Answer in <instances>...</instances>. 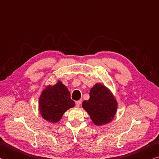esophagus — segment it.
Masks as SVG:
<instances>
[{"label": "esophagus", "instance_id": "1", "mask_svg": "<svg viewBox=\"0 0 159 159\" xmlns=\"http://www.w3.org/2000/svg\"><path fill=\"white\" fill-rule=\"evenodd\" d=\"M81 100H79V101H77V102H76V107H79V106H80V103H81Z\"/></svg>", "mask_w": 159, "mask_h": 159}]
</instances>
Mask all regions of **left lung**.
Returning <instances> with one entry per match:
<instances>
[{"label":"left lung","mask_w":159,"mask_h":159,"mask_svg":"<svg viewBox=\"0 0 159 159\" xmlns=\"http://www.w3.org/2000/svg\"><path fill=\"white\" fill-rule=\"evenodd\" d=\"M83 108L88 112L96 125L111 122L117 111V102L104 85H95L89 91V99L83 102Z\"/></svg>","instance_id":"1"}]
</instances>
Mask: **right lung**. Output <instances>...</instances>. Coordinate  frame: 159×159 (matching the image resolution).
Instances as JSON below:
<instances>
[{"label": "right lung", "instance_id": "right-lung-1", "mask_svg": "<svg viewBox=\"0 0 159 159\" xmlns=\"http://www.w3.org/2000/svg\"><path fill=\"white\" fill-rule=\"evenodd\" d=\"M74 105L67 87L60 81L46 88L39 100L40 113L43 118L51 122H58L64 112Z\"/></svg>", "mask_w": 159, "mask_h": 159}]
</instances>
